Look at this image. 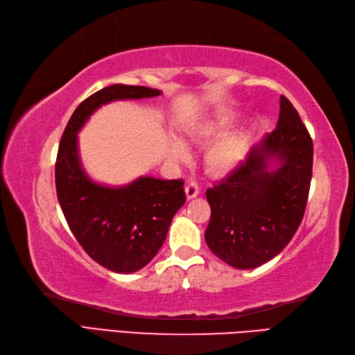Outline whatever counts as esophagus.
I'll return each mask as SVG.
<instances>
[{
  "label": "esophagus",
  "mask_w": 355,
  "mask_h": 355,
  "mask_svg": "<svg viewBox=\"0 0 355 355\" xmlns=\"http://www.w3.org/2000/svg\"><path fill=\"white\" fill-rule=\"evenodd\" d=\"M184 192H186L187 200H192L200 193V187H198L197 183H187L186 187H184Z\"/></svg>",
  "instance_id": "34e87169"
}]
</instances>
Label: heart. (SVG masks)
Segmentation results:
<instances>
[{
  "label": "heart",
  "mask_w": 355,
  "mask_h": 355,
  "mask_svg": "<svg viewBox=\"0 0 355 355\" xmlns=\"http://www.w3.org/2000/svg\"><path fill=\"white\" fill-rule=\"evenodd\" d=\"M229 128V121L223 118H214L196 124L191 129V138L197 143H207L225 134ZM221 137V136H220ZM249 152V137L245 134H227L217 141H214L205 150L203 163L206 171L212 175H226L237 169L245 162ZM169 155L175 162H183L187 158V148L178 140H172L169 144Z\"/></svg>",
  "instance_id": "obj_1"
}]
</instances>
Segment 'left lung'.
Returning a JSON list of instances; mask_svg holds the SVG:
<instances>
[{
	"label": "left lung",
	"mask_w": 355,
	"mask_h": 355,
	"mask_svg": "<svg viewBox=\"0 0 355 355\" xmlns=\"http://www.w3.org/2000/svg\"><path fill=\"white\" fill-rule=\"evenodd\" d=\"M314 146L295 107L280 96L277 128L237 169L206 191L211 251L237 269L279 255L302 223L312 178Z\"/></svg>",
	"instance_id": "8db88e82"
}]
</instances>
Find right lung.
Segmentation results:
<instances>
[{
	"instance_id": "right-lung-1",
	"label": "right lung",
	"mask_w": 355,
	"mask_h": 355,
	"mask_svg": "<svg viewBox=\"0 0 355 355\" xmlns=\"http://www.w3.org/2000/svg\"><path fill=\"white\" fill-rule=\"evenodd\" d=\"M159 94L146 86L104 87L75 109L60 141L55 184L67 225L90 259L118 274L135 272L157 255L186 201L184 182L140 177L120 187L96 184L83 169L76 135L103 104Z\"/></svg>"
}]
</instances>
